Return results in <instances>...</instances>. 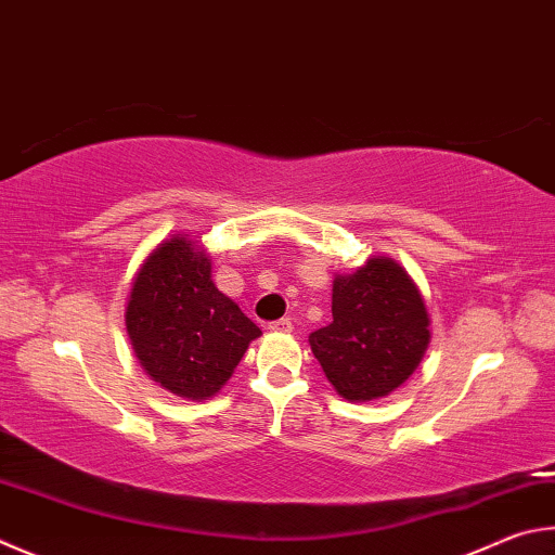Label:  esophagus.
Listing matches in <instances>:
<instances>
[{"mask_svg":"<svg viewBox=\"0 0 555 555\" xmlns=\"http://www.w3.org/2000/svg\"><path fill=\"white\" fill-rule=\"evenodd\" d=\"M269 330L271 332H291V330H294V325H291L288 318H281V320L269 322Z\"/></svg>","mask_w":555,"mask_h":555,"instance_id":"34e87169","label":"esophagus"}]
</instances>
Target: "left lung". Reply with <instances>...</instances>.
Segmentation results:
<instances>
[{
    "label": "left lung",
    "instance_id": "8db88e82",
    "mask_svg": "<svg viewBox=\"0 0 555 555\" xmlns=\"http://www.w3.org/2000/svg\"><path fill=\"white\" fill-rule=\"evenodd\" d=\"M308 341L341 398L378 400L400 388L425 357V298L398 261L371 257L354 274L332 281V322Z\"/></svg>",
    "mask_w": 555,
    "mask_h": 555
}]
</instances>
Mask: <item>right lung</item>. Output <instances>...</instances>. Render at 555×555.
Masks as SVG:
<instances>
[{
  "instance_id": "add662e5",
  "label": "right lung",
  "mask_w": 555,
  "mask_h": 555,
  "mask_svg": "<svg viewBox=\"0 0 555 555\" xmlns=\"http://www.w3.org/2000/svg\"><path fill=\"white\" fill-rule=\"evenodd\" d=\"M126 330L145 374L179 398L208 400L261 330L210 281L194 240L169 237L133 279Z\"/></svg>"
}]
</instances>
